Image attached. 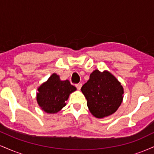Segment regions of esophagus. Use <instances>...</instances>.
<instances>
[{"mask_svg":"<svg viewBox=\"0 0 154 154\" xmlns=\"http://www.w3.org/2000/svg\"><path fill=\"white\" fill-rule=\"evenodd\" d=\"M76 88H77V90H80L81 87H82V84L81 83H78V84H76Z\"/></svg>","mask_w":154,"mask_h":154,"instance_id":"esophagus-1","label":"esophagus"}]
</instances>
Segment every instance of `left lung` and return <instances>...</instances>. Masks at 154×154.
Segmentation results:
<instances>
[{
    "label": "left lung",
    "instance_id": "left-lung-1",
    "mask_svg": "<svg viewBox=\"0 0 154 154\" xmlns=\"http://www.w3.org/2000/svg\"><path fill=\"white\" fill-rule=\"evenodd\" d=\"M81 91L87 99V106L95 117L103 118L114 114L123 100L121 83L108 71L95 69Z\"/></svg>",
    "mask_w": 154,
    "mask_h": 154
}]
</instances>
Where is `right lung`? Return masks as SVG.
Masks as SVG:
<instances>
[{"label":"right lung","instance_id":"right-lung-1","mask_svg":"<svg viewBox=\"0 0 154 154\" xmlns=\"http://www.w3.org/2000/svg\"><path fill=\"white\" fill-rule=\"evenodd\" d=\"M77 90L69 80H61L54 73L45 82L38 88L37 101L44 111L48 114L57 113L66 106L70 93Z\"/></svg>","mask_w":154,"mask_h":154}]
</instances>
